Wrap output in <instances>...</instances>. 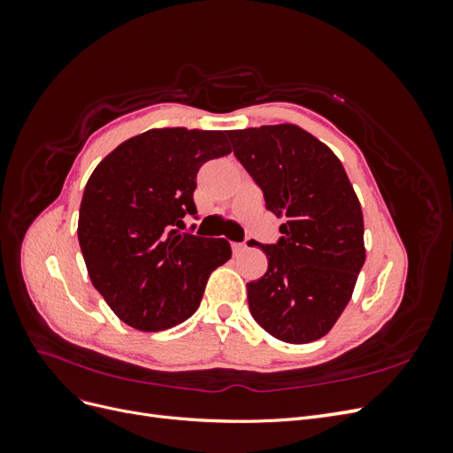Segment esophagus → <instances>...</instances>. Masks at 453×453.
Listing matches in <instances>:
<instances>
[{
    "mask_svg": "<svg viewBox=\"0 0 453 453\" xmlns=\"http://www.w3.org/2000/svg\"><path fill=\"white\" fill-rule=\"evenodd\" d=\"M232 251H234V255H242L245 251V243L243 242H234V243H232Z\"/></svg>",
    "mask_w": 453,
    "mask_h": 453,
    "instance_id": "34e87169",
    "label": "esophagus"
}]
</instances>
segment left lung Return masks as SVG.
Masks as SVG:
<instances>
[{
    "label": "left lung",
    "mask_w": 453,
    "mask_h": 453,
    "mask_svg": "<svg viewBox=\"0 0 453 453\" xmlns=\"http://www.w3.org/2000/svg\"><path fill=\"white\" fill-rule=\"evenodd\" d=\"M236 158L263 190L266 210L283 217L276 243L250 240L268 257L248 283L253 319L289 344L331 331L365 265L363 211L336 155L295 125L228 130Z\"/></svg>",
    "instance_id": "1"
}]
</instances>
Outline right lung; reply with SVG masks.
<instances>
[{"label":"right lung","mask_w":453,"mask_h":453,"mask_svg":"<svg viewBox=\"0 0 453 453\" xmlns=\"http://www.w3.org/2000/svg\"><path fill=\"white\" fill-rule=\"evenodd\" d=\"M230 153L225 132L155 128L120 143L85 187L77 236L92 285L120 321L157 333L193 315L211 270L232 255L225 238L185 230L198 219L202 164Z\"/></svg>","instance_id":"add662e5"}]
</instances>
